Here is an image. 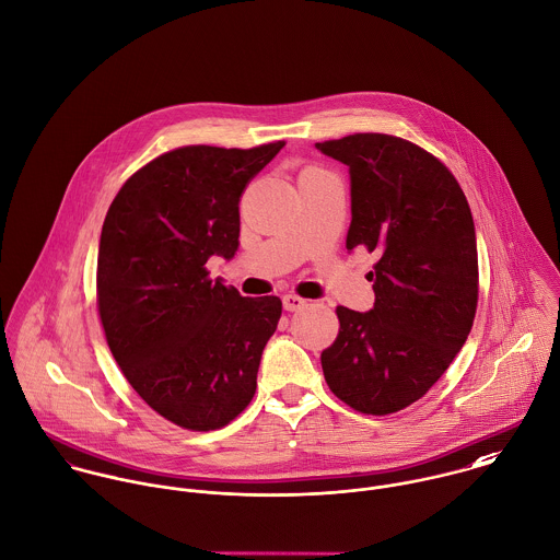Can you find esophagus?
I'll list each match as a JSON object with an SVG mask.
<instances>
[{
  "mask_svg": "<svg viewBox=\"0 0 560 560\" xmlns=\"http://www.w3.org/2000/svg\"><path fill=\"white\" fill-rule=\"evenodd\" d=\"M281 301H283L285 312H296V310L305 307V303H307V301H303V299H301V296H296V294H285Z\"/></svg>",
  "mask_w": 560,
  "mask_h": 560,
  "instance_id": "obj_1",
  "label": "esophagus"
}]
</instances>
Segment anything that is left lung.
Wrapping results in <instances>:
<instances>
[{"label": "left lung", "instance_id": "1", "mask_svg": "<svg viewBox=\"0 0 560 560\" xmlns=\"http://www.w3.org/2000/svg\"><path fill=\"white\" fill-rule=\"evenodd\" d=\"M348 166L352 221L346 248L376 255L374 307H337L339 334L323 372L339 400L368 416L420 400L471 331L478 250L467 199L446 166L387 133L316 142Z\"/></svg>", "mask_w": 560, "mask_h": 560}]
</instances>
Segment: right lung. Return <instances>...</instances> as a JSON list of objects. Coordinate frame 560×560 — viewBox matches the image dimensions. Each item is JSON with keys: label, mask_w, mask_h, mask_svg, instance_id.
I'll return each instance as SVG.
<instances>
[{"label": "right lung", "mask_w": 560, "mask_h": 560, "mask_svg": "<svg viewBox=\"0 0 560 560\" xmlns=\"http://www.w3.org/2000/svg\"><path fill=\"white\" fill-rule=\"evenodd\" d=\"M283 144L168 151L122 184L106 214L97 305L108 346L136 394L182 429H221L255 396L281 301L240 296L206 264L235 255L240 197Z\"/></svg>", "instance_id": "right-lung-1"}]
</instances>
